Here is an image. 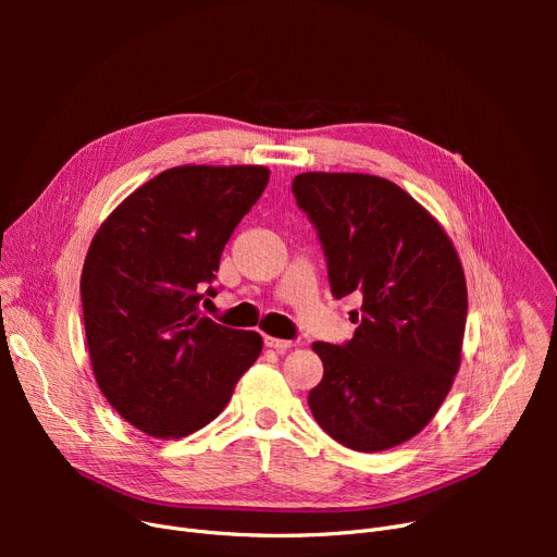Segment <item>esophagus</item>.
I'll list each match as a JSON object with an SVG mask.
<instances>
[{
  "label": "esophagus",
  "mask_w": 557,
  "mask_h": 557,
  "mask_svg": "<svg viewBox=\"0 0 557 557\" xmlns=\"http://www.w3.org/2000/svg\"><path fill=\"white\" fill-rule=\"evenodd\" d=\"M263 343H267V347L277 349V352H286V349L296 345L294 341H284V338H275V336H267V338H263Z\"/></svg>",
  "instance_id": "1"
}]
</instances>
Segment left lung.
Wrapping results in <instances>:
<instances>
[{
  "label": "left lung",
  "mask_w": 557,
  "mask_h": 557,
  "mask_svg": "<svg viewBox=\"0 0 557 557\" xmlns=\"http://www.w3.org/2000/svg\"><path fill=\"white\" fill-rule=\"evenodd\" d=\"M327 259L332 296L361 298L343 345L313 343L323 382L315 422L355 451L418 435L460 366L467 286L447 232L395 183L366 173H300L290 185Z\"/></svg>",
  "instance_id": "obj_1"
}]
</instances>
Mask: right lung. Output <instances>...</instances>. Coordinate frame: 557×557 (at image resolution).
<instances>
[{
    "instance_id": "right-lung-1",
    "label": "right lung",
    "mask_w": 557,
    "mask_h": 557,
    "mask_svg": "<svg viewBox=\"0 0 557 557\" xmlns=\"http://www.w3.org/2000/svg\"><path fill=\"white\" fill-rule=\"evenodd\" d=\"M269 185L267 166H173L99 227L81 275L95 379L126 422L156 437L210 424L257 361L261 336L200 313L234 227Z\"/></svg>"
}]
</instances>
